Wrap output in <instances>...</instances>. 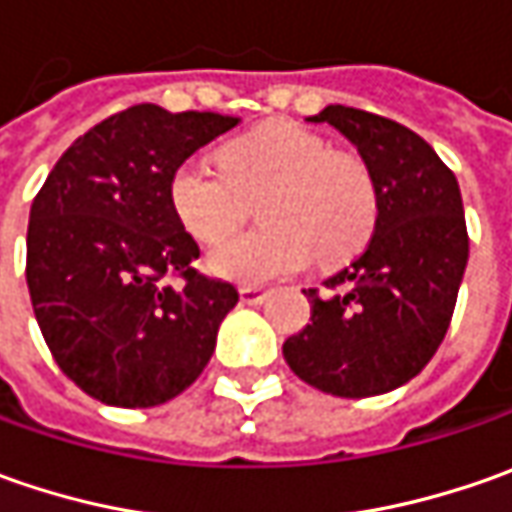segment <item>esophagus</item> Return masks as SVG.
<instances>
[{"label":"esophagus","instance_id":"34e87169","mask_svg":"<svg viewBox=\"0 0 512 512\" xmlns=\"http://www.w3.org/2000/svg\"><path fill=\"white\" fill-rule=\"evenodd\" d=\"M239 299H242V305L256 307V305H262V302H265L267 293L262 290V287H242V290H239Z\"/></svg>","mask_w":512,"mask_h":512}]
</instances>
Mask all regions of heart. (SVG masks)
Listing matches in <instances>:
<instances>
[{"label":"heart","mask_w":512,"mask_h":512,"mask_svg":"<svg viewBox=\"0 0 512 512\" xmlns=\"http://www.w3.org/2000/svg\"><path fill=\"white\" fill-rule=\"evenodd\" d=\"M219 170L185 162L170 173L176 222L199 245H219L256 205L265 225L207 256V270L236 285H265L313 262H339L370 239L379 196L362 159L330 150L293 122H267L216 153Z\"/></svg>","instance_id":"heart-1"}]
</instances>
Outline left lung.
I'll list each match as a JSON object with an SVG mask.
<instances>
[{
    "mask_svg": "<svg viewBox=\"0 0 512 512\" xmlns=\"http://www.w3.org/2000/svg\"><path fill=\"white\" fill-rule=\"evenodd\" d=\"M327 122L359 150L379 216L359 259L305 290L310 325L282 344L290 370L342 399L390 393L439 350L467 267L462 190L419 133L367 110L327 105Z\"/></svg>",
    "mask_w": 512,
    "mask_h": 512,
    "instance_id": "obj_1",
    "label": "left lung"
}]
</instances>
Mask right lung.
Returning <instances> with one entry per match:
<instances>
[{
    "label": "right lung",
    "mask_w": 512,
    "mask_h": 512,
    "mask_svg": "<svg viewBox=\"0 0 512 512\" xmlns=\"http://www.w3.org/2000/svg\"><path fill=\"white\" fill-rule=\"evenodd\" d=\"M236 116L133 105L70 145L30 205L28 290L62 373L113 407H156L199 379L236 287L193 270L170 173ZM179 272L182 288L164 282Z\"/></svg>",
    "instance_id": "obj_1"
}]
</instances>
